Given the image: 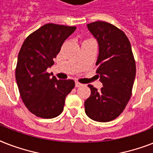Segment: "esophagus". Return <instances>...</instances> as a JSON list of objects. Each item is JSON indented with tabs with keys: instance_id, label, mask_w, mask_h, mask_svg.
<instances>
[{
	"instance_id": "esophagus-1",
	"label": "esophagus",
	"mask_w": 153,
	"mask_h": 153,
	"mask_svg": "<svg viewBox=\"0 0 153 153\" xmlns=\"http://www.w3.org/2000/svg\"><path fill=\"white\" fill-rule=\"evenodd\" d=\"M82 86V84L79 82H75V86H76V87H79V86Z\"/></svg>"
}]
</instances>
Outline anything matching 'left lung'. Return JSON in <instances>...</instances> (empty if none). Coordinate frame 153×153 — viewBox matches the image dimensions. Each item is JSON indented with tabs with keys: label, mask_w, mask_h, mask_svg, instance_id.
<instances>
[{
	"label": "left lung",
	"mask_w": 153,
	"mask_h": 153,
	"mask_svg": "<svg viewBox=\"0 0 153 153\" xmlns=\"http://www.w3.org/2000/svg\"><path fill=\"white\" fill-rule=\"evenodd\" d=\"M98 40L99 54L97 76L103 85L99 91L88 85L91 96L85 101V112L94 121L107 122L123 112L132 95L136 62L128 37L116 26L95 21L87 25Z\"/></svg>",
	"instance_id": "1"
}]
</instances>
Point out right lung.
<instances>
[{"label": "right lung", "mask_w": 153, "mask_h": 153, "mask_svg": "<svg viewBox=\"0 0 153 153\" xmlns=\"http://www.w3.org/2000/svg\"><path fill=\"white\" fill-rule=\"evenodd\" d=\"M74 26L47 24L25 39L18 55L16 80L20 97L32 114L54 118L63 110L65 98L74 87L72 79L58 80L47 72Z\"/></svg>", "instance_id": "add662e5"}]
</instances>
